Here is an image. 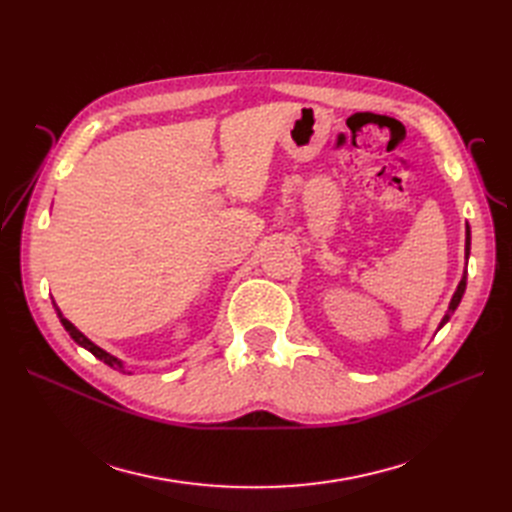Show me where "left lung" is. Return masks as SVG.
<instances>
[{
    "label": "left lung",
    "mask_w": 512,
    "mask_h": 512,
    "mask_svg": "<svg viewBox=\"0 0 512 512\" xmlns=\"http://www.w3.org/2000/svg\"><path fill=\"white\" fill-rule=\"evenodd\" d=\"M470 254V226H468V230H466V256ZM466 275H468V271L463 273V277H461V282H459V286H457V290H455V294H453V299H451V305H448V312H446V316L442 318V322H440V327H444V324L448 322V318L453 316V312L457 309V305L461 303V297H463V292H466Z\"/></svg>",
    "instance_id": "1"
}]
</instances>
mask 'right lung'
<instances>
[{
	"instance_id": "1",
	"label": "right lung",
	"mask_w": 512,
	"mask_h": 512,
	"mask_svg": "<svg viewBox=\"0 0 512 512\" xmlns=\"http://www.w3.org/2000/svg\"><path fill=\"white\" fill-rule=\"evenodd\" d=\"M55 309H57V305H55ZM57 316H59V320H61V324H64V329L70 333V337L74 339V342L76 344H79V346H83V348H87L91 354H94V356H98V359L100 361H104L108 367H117L119 371H123V365H121V361H117L115 359V356H111V354H108V352H104L102 348H98L94 342H89V339L79 331V329H76L74 327V324L70 322V320H66L64 316H61L59 314V309H57Z\"/></svg>"
}]
</instances>
